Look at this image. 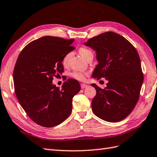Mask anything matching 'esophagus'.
<instances>
[{
    "instance_id": "obj_1",
    "label": "esophagus",
    "mask_w": 157,
    "mask_h": 157,
    "mask_svg": "<svg viewBox=\"0 0 157 157\" xmlns=\"http://www.w3.org/2000/svg\"><path fill=\"white\" fill-rule=\"evenodd\" d=\"M87 87V85L85 84V83H81V87L82 89H84L86 88V87Z\"/></svg>"
}]
</instances>
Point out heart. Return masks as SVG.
Listing matches in <instances>:
<instances>
[{
    "label": "heart",
    "instance_id": "heart-1",
    "mask_svg": "<svg viewBox=\"0 0 157 157\" xmlns=\"http://www.w3.org/2000/svg\"><path fill=\"white\" fill-rule=\"evenodd\" d=\"M79 53L80 55H81V56L83 58H84L85 59H87V57H88L90 55L93 54L92 51L86 48V47H81V48L79 49ZM71 56H72L71 53H68L63 57V59H62V63H63L64 66H65V65H67L68 64ZM71 77L74 78V79L79 80V81H83V80H84L86 79L87 74L86 73H83L80 71H74L73 73H71Z\"/></svg>",
    "mask_w": 157,
    "mask_h": 157
}]
</instances>
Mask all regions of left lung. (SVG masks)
<instances>
[{
	"mask_svg": "<svg viewBox=\"0 0 157 157\" xmlns=\"http://www.w3.org/2000/svg\"><path fill=\"white\" fill-rule=\"evenodd\" d=\"M84 44L96 52L99 63L93 76L108 81L104 89L92 84L96 90L92 101L94 114L107 122L121 121L135 107L143 85L137 51L126 39L110 31L91 38Z\"/></svg>",
	"mask_w": 157,
	"mask_h": 157,
	"instance_id": "left-lung-1",
	"label": "left lung"
}]
</instances>
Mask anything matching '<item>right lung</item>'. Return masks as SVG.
I'll return each mask as SVG.
<instances>
[{"label": "right lung", "mask_w": 157, "mask_h": 157, "mask_svg": "<svg viewBox=\"0 0 157 157\" xmlns=\"http://www.w3.org/2000/svg\"><path fill=\"white\" fill-rule=\"evenodd\" d=\"M74 39L44 36L29 43L21 51L13 71L14 92L33 121L53 127L66 120L72 110V99L81 87L68 79L61 89L53 85L54 77L64 71L62 59L75 49Z\"/></svg>", "instance_id": "1"}]
</instances>
